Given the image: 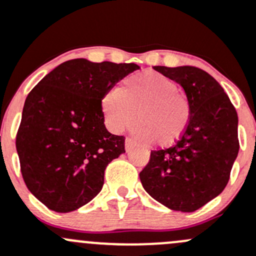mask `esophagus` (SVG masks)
<instances>
[{
	"instance_id": "1",
	"label": "esophagus",
	"mask_w": 256,
	"mask_h": 256,
	"mask_svg": "<svg viewBox=\"0 0 256 256\" xmlns=\"http://www.w3.org/2000/svg\"><path fill=\"white\" fill-rule=\"evenodd\" d=\"M132 148H134V141L130 138H126V141H125L126 152H128V150H131Z\"/></svg>"
}]
</instances>
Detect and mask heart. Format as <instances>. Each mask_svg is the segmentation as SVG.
I'll return each instance as SVG.
<instances>
[{"label": "heart", "instance_id": "heart-1", "mask_svg": "<svg viewBox=\"0 0 256 256\" xmlns=\"http://www.w3.org/2000/svg\"><path fill=\"white\" fill-rule=\"evenodd\" d=\"M102 112L106 128L121 134L136 121V136L160 147L176 144L190 120V104L178 93L173 80L154 71H144L112 88L102 98Z\"/></svg>", "mask_w": 256, "mask_h": 256}]
</instances>
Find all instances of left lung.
<instances>
[{"instance_id": "obj_1", "label": "left lung", "mask_w": 256, "mask_h": 256, "mask_svg": "<svg viewBox=\"0 0 256 256\" xmlns=\"http://www.w3.org/2000/svg\"><path fill=\"white\" fill-rule=\"evenodd\" d=\"M179 83L190 104L188 128L174 146L152 150L142 186L173 211L194 212L218 196L239 150L238 115L211 74L194 66H157Z\"/></svg>"}]
</instances>
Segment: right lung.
Wrapping results in <instances>:
<instances>
[{
    "label": "right lung",
    "mask_w": 256,
    "mask_h": 256,
    "mask_svg": "<svg viewBox=\"0 0 256 256\" xmlns=\"http://www.w3.org/2000/svg\"><path fill=\"white\" fill-rule=\"evenodd\" d=\"M138 68L74 58L28 94L16 147L26 188L48 208L74 211L100 192L106 166L125 153V137L104 125L102 98Z\"/></svg>",
    "instance_id": "1"
}]
</instances>
